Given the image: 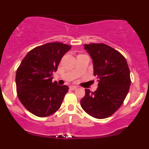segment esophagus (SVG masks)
<instances>
[{"instance_id": "obj_1", "label": "esophagus", "mask_w": 149, "mask_h": 149, "mask_svg": "<svg viewBox=\"0 0 149 149\" xmlns=\"http://www.w3.org/2000/svg\"><path fill=\"white\" fill-rule=\"evenodd\" d=\"M77 88H78V87H76V86H70L69 87V89H71V90H76Z\"/></svg>"}]
</instances>
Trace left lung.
Here are the masks:
<instances>
[{
    "mask_svg": "<svg viewBox=\"0 0 149 149\" xmlns=\"http://www.w3.org/2000/svg\"><path fill=\"white\" fill-rule=\"evenodd\" d=\"M94 65V75L98 78L94 92L85 89L80 101L82 108L96 119L112 115L121 106L130 89V70L126 60L119 51L105 44H85Z\"/></svg>",
    "mask_w": 149,
    "mask_h": 149,
    "instance_id": "left-lung-1",
    "label": "left lung"
}]
</instances>
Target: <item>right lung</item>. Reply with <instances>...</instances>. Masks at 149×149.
I'll return each mask as SVG.
<instances>
[{"label":"right lung","mask_w":149,"mask_h":149,"mask_svg":"<svg viewBox=\"0 0 149 149\" xmlns=\"http://www.w3.org/2000/svg\"><path fill=\"white\" fill-rule=\"evenodd\" d=\"M71 46L60 42L47 43L28 53L16 73L19 101L26 108L39 117L54 114L61 106L69 87L52 81L61 59Z\"/></svg>","instance_id":"1"}]
</instances>
